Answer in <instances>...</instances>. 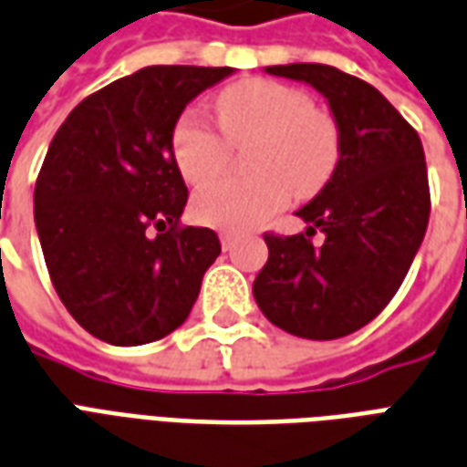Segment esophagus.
I'll return each mask as SVG.
<instances>
[{"label": "esophagus", "mask_w": 467, "mask_h": 467, "mask_svg": "<svg viewBox=\"0 0 467 467\" xmlns=\"http://www.w3.org/2000/svg\"><path fill=\"white\" fill-rule=\"evenodd\" d=\"M219 238H221V246H223V251H231V248H234V241H236L234 234H229V231H221Z\"/></svg>", "instance_id": "34e87169"}]
</instances>
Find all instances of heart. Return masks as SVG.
Wrapping results in <instances>:
<instances>
[{
	"label": "heart",
	"mask_w": 467,
	"mask_h": 467,
	"mask_svg": "<svg viewBox=\"0 0 467 467\" xmlns=\"http://www.w3.org/2000/svg\"><path fill=\"white\" fill-rule=\"evenodd\" d=\"M219 130L196 107L183 109L171 129V156L189 183L221 171L231 144L248 146V176H221L201 186L193 219L213 229L246 231L291 201L308 199L331 182L341 161V126L308 91L274 79L231 84L216 99Z\"/></svg>",
	"instance_id": "heart-1"
}]
</instances>
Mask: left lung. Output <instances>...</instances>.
Instances as JSON below:
<instances>
[{
    "label": "left lung",
    "mask_w": 467,
    "mask_h": 467,
    "mask_svg": "<svg viewBox=\"0 0 467 467\" xmlns=\"http://www.w3.org/2000/svg\"><path fill=\"white\" fill-rule=\"evenodd\" d=\"M311 84L341 126V161L298 211L306 234H264L258 308L284 331L331 341L358 331L403 284L428 229L431 189L420 136L368 81L328 64L266 67ZM316 230L324 231L313 244Z\"/></svg>",
    "instance_id": "8db88e82"
}]
</instances>
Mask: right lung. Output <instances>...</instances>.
I'll use <instances>...</instances> for the list:
<instances>
[{
	"label": "right lung",
	"mask_w": 467,
	"mask_h": 467,
	"mask_svg": "<svg viewBox=\"0 0 467 467\" xmlns=\"http://www.w3.org/2000/svg\"><path fill=\"white\" fill-rule=\"evenodd\" d=\"M231 67H146L74 107L34 186V221L61 304L111 346L176 331L221 254L216 231L183 226L189 189L171 156L186 104Z\"/></svg>",
	"instance_id": "right-lung-1"
}]
</instances>
